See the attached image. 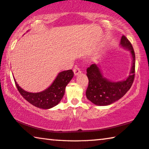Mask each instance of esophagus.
<instances>
[{"instance_id":"esophagus-1","label":"esophagus","mask_w":149,"mask_h":149,"mask_svg":"<svg viewBox=\"0 0 149 149\" xmlns=\"http://www.w3.org/2000/svg\"><path fill=\"white\" fill-rule=\"evenodd\" d=\"M73 71H74V74L75 76H77V75H78L81 72V70H80V68L79 67H77V66L73 69Z\"/></svg>"}]
</instances>
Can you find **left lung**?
Listing matches in <instances>:
<instances>
[{"label":"left lung","instance_id":"obj_1","mask_svg":"<svg viewBox=\"0 0 149 149\" xmlns=\"http://www.w3.org/2000/svg\"><path fill=\"white\" fill-rule=\"evenodd\" d=\"M120 45L130 51L132 64L130 74L124 81L112 82L105 79L99 66L93 64L87 68L89 85L86 96L93 103L100 106L108 105L121 99L132 86L135 75V54L133 47L126 36H122Z\"/></svg>","mask_w":149,"mask_h":149}]
</instances>
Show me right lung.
<instances>
[{"label":"right lung","instance_id":"1","mask_svg":"<svg viewBox=\"0 0 149 149\" xmlns=\"http://www.w3.org/2000/svg\"><path fill=\"white\" fill-rule=\"evenodd\" d=\"M73 76L72 70L60 72L48 89L40 93L27 92L19 87L15 79L14 81L19 92L25 100L34 106L46 109L58 104L63 97L66 85Z\"/></svg>","mask_w":149,"mask_h":149}]
</instances>
